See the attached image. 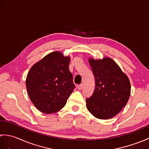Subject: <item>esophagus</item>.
Segmentation results:
<instances>
[{
  "label": "esophagus",
  "instance_id": "obj_1",
  "mask_svg": "<svg viewBox=\"0 0 149 149\" xmlns=\"http://www.w3.org/2000/svg\"><path fill=\"white\" fill-rule=\"evenodd\" d=\"M77 89H78L79 90H81L83 88V84H79V85H78V86H77Z\"/></svg>",
  "mask_w": 149,
  "mask_h": 149
}]
</instances>
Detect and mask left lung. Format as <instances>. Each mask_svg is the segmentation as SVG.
Masks as SVG:
<instances>
[{"mask_svg":"<svg viewBox=\"0 0 149 149\" xmlns=\"http://www.w3.org/2000/svg\"><path fill=\"white\" fill-rule=\"evenodd\" d=\"M88 61L95 79V88L92 95L86 100L87 109L99 119L111 118L127 103L131 95L130 81L111 58H89Z\"/></svg>","mask_w":149,"mask_h":149,"instance_id":"1","label":"left lung"}]
</instances>
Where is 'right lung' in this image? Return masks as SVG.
I'll list each match as a JSON object with an SVG mask.
<instances>
[{
	"mask_svg": "<svg viewBox=\"0 0 149 149\" xmlns=\"http://www.w3.org/2000/svg\"><path fill=\"white\" fill-rule=\"evenodd\" d=\"M70 58L59 51L49 54L28 72L26 84L34 106L46 114L59 111L75 88L69 70Z\"/></svg>",
	"mask_w": 149,
	"mask_h": 149,
	"instance_id": "1",
	"label": "right lung"
}]
</instances>
